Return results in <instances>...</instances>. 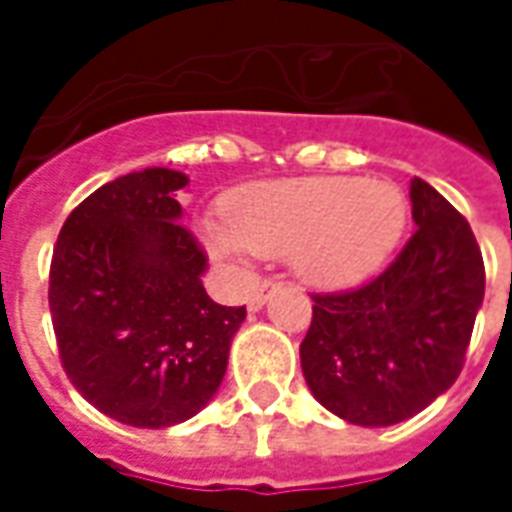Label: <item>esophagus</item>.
<instances>
[{
	"instance_id": "1",
	"label": "esophagus",
	"mask_w": 512,
	"mask_h": 512,
	"mask_svg": "<svg viewBox=\"0 0 512 512\" xmlns=\"http://www.w3.org/2000/svg\"><path fill=\"white\" fill-rule=\"evenodd\" d=\"M277 290H279V282H274V279H266L263 285H257V288L252 290V296H249V310H260V307L268 301V296H271V293H277Z\"/></svg>"
}]
</instances>
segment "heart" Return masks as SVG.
<instances>
[{"mask_svg": "<svg viewBox=\"0 0 512 512\" xmlns=\"http://www.w3.org/2000/svg\"><path fill=\"white\" fill-rule=\"evenodd\" d=\"M400 189L362 178L252 183L224 200V222H205L211 255L238 263L246 252L290 257L301 279L345 288L384 266L406 227Z\"/></svg>", "mask_w": 512, "mask_h": 512, "instance_id": "b5f03b06", "label": "heart"}]
</instances>
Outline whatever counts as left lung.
Here are the masks:
<instances>
[{
  "label": "left lung",
  "instance_id": "obj_1",
  "mask_svg": "<svg viewBox=\"0 0 512 512\" xmlns=\"http://www.w3.org/2000/svg\"><path fill=\"white\" fill-rule=\"evenodd\" d=\"M417 233L384 274L312 296L301 370L315 400L345 422L386 428L444 395L461 373L485 268L469 222L422 178L411 180Z\"/></svg>",
  "mask_w": 512,
  "mask_h": 512
}]
</instances>
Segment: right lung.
<instances>
[{
	"mask_svg": "<svg viewBox=\"0 0 512 512\" xmlns=\"http://www.w3.org/2000/svg\"><path fill=\"white\" fill-rule=\"evenodd\" d=\"M189 178L147 167L104 183L65 219L49 307L71 384L106 417L169 428L208 406L246 307L205 293L208 257L180 224Z\"/></svg>",
	"mask_w": 512,
	"mask_h": 512,
	"instance_id": "right-lung-1",
	"label": "right lung"
}]
</instances>
